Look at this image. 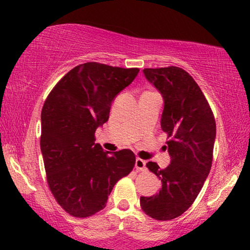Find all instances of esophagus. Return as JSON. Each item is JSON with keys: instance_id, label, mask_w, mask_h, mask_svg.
Instances as JSON below:
<instances>
[{"instance_id": "1", "label": "esophagus", "mask_w": 250, "mask_h": 250, "mask_svg": "<svg viewBox=\"0 0 250 250\" xmlns=\"http://www.w3.org/2000/svg\"><path fill=\"white\" fill-rule=\"evenodd\" d=\"M146 160H143L141 158H136L135 159V168L136 170H145L146 169Z\"/></svg>"}]
</instances>
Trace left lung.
<instances>
[{
    "label": "left lung",
    "instance_id": "obj_1",
    "mask_svg": "<svg viewBox=\"0 0 250 250\" xmlns=\"http://www.w3.org/2000/svg\"><path fill=\"white\" fill-rule=\"evenodd\" d=\"M143 74L163 95L160 125L169 138L170 164L166 168L146 164L162 188L155 196L140 198V205L148 216L169 221L193 204L209 174L216 123L199 85L182 68H146Z\"/></svg>",
    "mask_w": 250,
    "mask_h": 250
}]
</instances>
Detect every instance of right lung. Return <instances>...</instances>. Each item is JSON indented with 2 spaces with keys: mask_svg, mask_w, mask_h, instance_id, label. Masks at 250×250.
<instances>
[{
  "mask_svg": "<svg viewBox=\"0 0 250 250\" xmlns=\"http://www.w3.org/2000/svg\"><path fill=\"white\" fill-rule=\"evenodd\" d=\"M139 71L99 62L78 64L44 102L41 150L47 184L71 216L85 218L104 209L112 188L135 165L131 150L110 155L94 143V134L108 121L116 95Z\"/></svg>",
  "mask_w": 250,
  "mask_h": 250,
  "instance_id": "add662e5",
  "label": "right lung"
}]
</instances>
